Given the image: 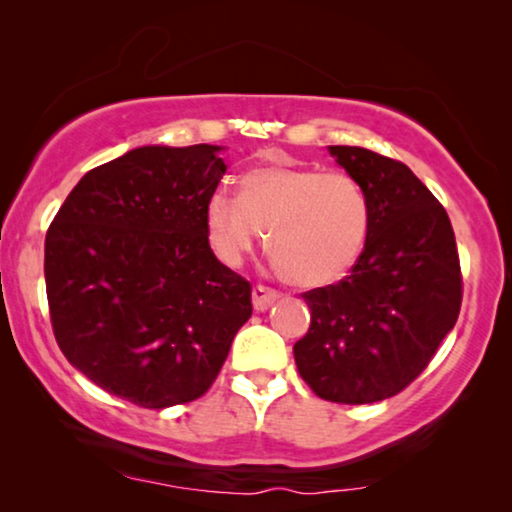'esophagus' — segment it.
I'll return each instance as SVG.
<instances>
[{"label": "esophagus", "instance_id": "34e87169", "mask_svg": "<svg viewBox=\"0 0 512 512\" xmlns=\"http://www.w3.org/2000/svg\"><path fill=\"white\" fill-rule=\"evenodd\" d=\"M251 300H254V310L263 312L268 310V307L279 300V291L270 289V286H263V284H256L254 289H251Z\"/></svg>", "mask_w": 512, "mask_h": 512}]
</instances>
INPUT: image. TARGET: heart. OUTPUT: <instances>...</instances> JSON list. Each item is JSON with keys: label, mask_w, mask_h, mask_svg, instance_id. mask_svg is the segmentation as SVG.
Segmentation results:
<instances>
[{"label": "heart", "mask_w": 512, "mask_h": 512, "mask_svg": "<svg viewBox=\"0 0 512 512\" xmlns=\"http://www.w3.org/2000/svg\"><path fill=\"white\" fill-rule=\"evenodd\" d=\"M370 209L347 172L268 165L242 174L237 198L216 191L205 205V233L214 256L237 268L263 230L265 249L286 282L326 286L359 261Z\"/></svg>", "instance_id": "1"}]
</instances>
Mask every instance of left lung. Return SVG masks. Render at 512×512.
Returning <instances> with one entry per match:
<instances>
[{
    "mask_svg": "<svg viewBox=\"0 0 512 512\" xmlns=\"http://www.w3.org/2000/svg\"><path fill=\"white\" fill-rule=\"evenodd\" d=\"M368 198L363 254L338 284L303 293L310 328L293 345L298 373L324 401L396 396L457 324L461 268L445 207L401 160L328 146Z\"/></svg>",
    "mask_w": 512,
    "mask_h": 512,
    "instance_id": "8db88e82",
    "label": "left lung"
}]
</instances>
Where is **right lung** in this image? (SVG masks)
<instances>
[{"label":"right lung","mask_w":512,"mask_h":512,"mask_svg":"<svg viewBox=\"0 0 512 512\" xmlns=\"http://www.w3.org/2000/svg\"><path fill=\"white\" fill-rule=\"evenodd\" d=\"M221 146H142L74 186L46 233L55 340L90 382L163 410L212 387L251 317V284L214 256L205 205Z\"/></svg>","instance_id":"right-lung-1"}]
</instances>
